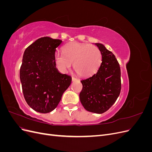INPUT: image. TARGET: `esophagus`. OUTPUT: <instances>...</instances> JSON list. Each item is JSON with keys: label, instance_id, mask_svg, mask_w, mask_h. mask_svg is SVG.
Here are the masks:
<instances>
[{"label": "esophagus", "instance_id": "34e87169", "mask_svg": "<svg viewBox=\"0 0 152 152\" xmlns=\"http://www.w3.org/2000/svg\"><path fill=\"white\" fill-rule=\"evenodd\" d=\"M77 80H79V79H77V78H75V77H72V81H73V82L77 81Z\"/></svg>", "mask_w": 152, "mask_h": 152}]
</instances>
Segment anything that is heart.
<instances>
[{"instance_id": "1", "label": "heart", "mask_w": 152, "mask_h": 152, "mask_svg": "<svg viewBox=\"0 0 152 152\" xmlns=\"http://www.w3.org/2000/svg\"><path fill=\"white\" fill-rule=\"evenodd\" d=\"M63 53L56 52L54 56L55 66L61 73H66L73 63L75 70L82 77L95 73L102 61L100 50L94 45L74 42L64 46Z\"/></svg>"}]
</instances>
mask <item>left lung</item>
<instances>
[{
  "instance_id": "left-lung-1",
  "label": "left lung",
  "mask_w": 152,
  "mask_h": 152,
  "mask_svg": "<svg viewBox=\"0 0 152 152\" xmlns=\"http://www.w3.org/2000/svg\"><path fill=\"white\" fill-rule=\"evenodd\" d=\"M102 54L98 72L82 80L80 100L90 112L103 113L116 102L121 90V68L115 55L100 43H95Z\"/></svg>"
}]
</instances>
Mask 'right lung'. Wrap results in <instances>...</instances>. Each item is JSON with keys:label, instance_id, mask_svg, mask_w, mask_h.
Masks as SVG:
<instances>
[{"label": "right lung", "instance_id": "obj_1", "mask_svg": "<svg viewBox=\"0 0 152 152\" xmlns=\"http://www.w3.org/2000/svg\"><path fill=\"white\" fill-rule=\"evenodd\" d=\"M61 44V40L44 37L24 52L20 72L22 90L27 104L37 112H52L71 84L72 77L59 72L54 61Z\"/></svg>", "mask_w": 152, "mask_h": 152}]
</instances>
